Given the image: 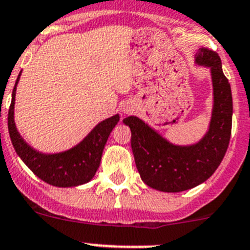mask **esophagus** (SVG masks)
<instances>
[{"mask_svg": "<svg viewBox=\"0 0 250 250\" xmlns=\"http://www.w3.org/2000/svg\"><path fill=\"white\" fill-rule=\"evenodd\" d=\"M123 112H125V113H129V109L125 108V109H123Z\"/></svg>", "mask_w": 250, "mask_h": 250, "instance_id": "34e87169", "label": "esophagus"}]
</instances>
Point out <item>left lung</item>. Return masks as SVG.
<instances>
[{"instance_id":"obj_1","label":"left lung","mask_w":250,"mask_h":250,"mask_svg":"<svg viewBox=\"0 0 250 250\" xmlns=\"http://www.w3.org/2000/svg\"><path fill=\"white\" fill-rule=\"evenodd\" d=\"M195 63L210 69L213 83L212 118L201 141L173 145L138 117L123 120L132 132L130 146L142 181L161 192H183L206 182L223 161L230 139L233 101L222 61L214 51L199 48Z\"/></svg>"}]
</instances>
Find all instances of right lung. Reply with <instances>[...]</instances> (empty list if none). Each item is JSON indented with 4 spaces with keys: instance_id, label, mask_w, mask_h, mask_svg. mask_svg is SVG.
<instances>
[{
    "instance_id": "add662e5",
    "label": "right lung",
    "mask_w": 250,
    "mask_h": 250,
    "mask_svg": "<svg viewBox=\"0 0 250 250\" xmlns=\"http://www.w3.org/2000/svg\"><path fill=\"white\" fill-rule=\"evenodd\" d=\"M12 91V101L8 109V132L16 153L38 178L55 187H77L88 183L100 167L103 148L112 129L120 121V114L112 116L98 123L77 146L64 152L46 154L33 149L24 142L15 125L16 87Z\"/></svg>"
}]
</instances>
